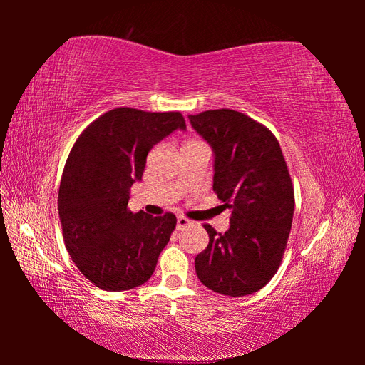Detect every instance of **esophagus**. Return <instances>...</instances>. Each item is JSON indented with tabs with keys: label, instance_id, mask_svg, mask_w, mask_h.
Wrapping results in <instances>:
<instances>
[{
	"label": "esophagus",
	"instance_id": "esophagus-1",
	"mask_svg": "<svg viewBox=\"0 0 365 365\" xmlns=\"http://www.w3.org/2000/svg\"><path fill=\"white\" fill-rule=\"evenodd\" d=\"M188 226H191V221L188 218H185V216H178V218H177V229L182 230V229L188 227Z\"/></svg>",
	"mask_w": 365,
	"mask_h": 365
}]
</instances>
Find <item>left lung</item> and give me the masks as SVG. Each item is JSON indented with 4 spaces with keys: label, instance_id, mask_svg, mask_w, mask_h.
I'll return each mask as SVG.
<instances>
[{
    "label": "left lung",
    "instance_id": "left-lung-1",
    "mask_svg": "<svg viewBox=\"0 0 365 365\" xmlns=\"http://www.w3.org/2000/svg\"><path fill=\"white\" fill-rule=\"evenodd\" d=\"M188 118L213 147V191L232 210L224 234L204 224L210 240L195 260L197 277L216 293L251 294L281 267L292 229L294 192L281 145L260 122L227 108Z\"/></svg>",
    "mask_w": 365,
    "mask_h": 365
}]
</instances>
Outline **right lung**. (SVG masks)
<instances>
[{
  "label": "right lung",
  "instance_id": "add662e5",
  "mask_svg": "<svg viewBox=\"0 0 365 365\" xmlns=\"http://www.w3.org/2000/svg\"><path fill=\"white\" fill-rule=\"evenodd\" d=\"M182 113L114 108L81 131L63 170L58 212L68 254L96 287L120 292L143 285L177 224L174 213H131L130 188L147 153L174 130Z\"/></svg>",
  "mask_w": 365,
  "mask_h": 365
}]
</instances>
